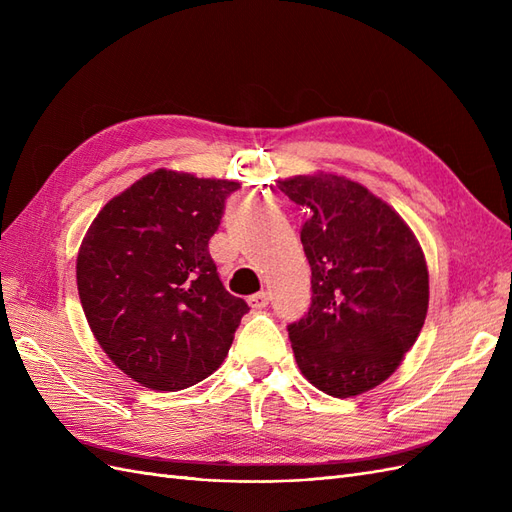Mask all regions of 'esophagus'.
<instances>
[{
  "instance_id": "esophagus-1",
  "label": "esophagus",
  "mask_w": 512,
  "mask_h": 512,
  "mask_svg": "<svg viewBox=\"0 0 512 512\" xmlns=\"http://www.w3.org/2000/svg\"><path fill=\"white\" fill-rule=\"evenodd\" d=\"M269 299H271L269 292L267 290H260V292L252 294V297L247 299V303H250L252 309H265L269 305Z\"/></svg>"
}]
</instances>
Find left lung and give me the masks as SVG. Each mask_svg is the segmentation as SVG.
Returning a JSON list of instances; mask_svg holds the SVG:
<instances>
[{"mask_svg": "<svg viewBox=\"0 0 512 512\" xmlns=\"http://www.w3.org/2000/svg\"><path fill=\"white\" fill-rule=\"evenodd\" d=\"M277 188L307 211L301 243L312 305L288 327L294 359L322 393H367L401 365L423 329L425 254L401 215L361 183L320 170Z\"/></svg>", "mask_w": 512, "mask_h": 512, "instance_id": "1", "label": "left lung"}]
</instances>
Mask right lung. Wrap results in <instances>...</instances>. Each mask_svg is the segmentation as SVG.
<instances>
[{"mask_svg":"<svg viewBox=\"0 0 512 512\" xmlns=\"http://www.w3.org/2000/svg\"><path fill=\"white\" fill-rule=\"evenodd\" d=\"M237 188L158 168L108 200L81 243L76 286L89 329L147 389L181 391L211 376L250 309L209 254Z\"/></svg>","mask_w":512,"mask_h":512,"instance_id":"add662e5","label":"right lung"}]
</instances>
